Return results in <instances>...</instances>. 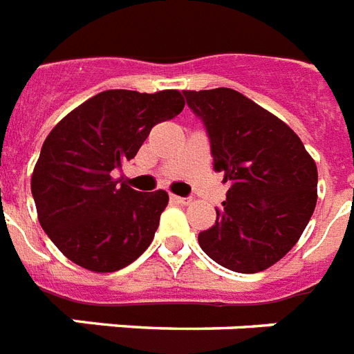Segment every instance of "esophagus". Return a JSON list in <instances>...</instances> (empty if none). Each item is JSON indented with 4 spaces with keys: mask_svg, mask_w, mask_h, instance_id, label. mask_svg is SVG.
Listing matches in <instances>:
<instances>
[{
    "mask_svg": "<svg viewBox=\"0 0 354 354\" xmlns=\"http://www.w3.org/2000/svg\"><path fill=\"white\" fill-rule=\"evenodd\" d=\"M169 199H171V203H175V205H188L190 203V199L188 197H180V195H169Z\"/></svg>",
    "mask_w": 354,
    "mask_h": 354,
    "instance_id": "obj_1",
    "label": "esophagus"
}]
</instances>
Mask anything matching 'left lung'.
<instances>
[{"mask_svg":"<svg viewBox=\"0 0 354 354\" xmlns=\"http://www.w3.org/2000/svg\"><path fill=\"white\" fill-rule=\"evenodd\" d=\"M183 93L228 185L216 225L199 234L201 248L234 272H261L298 243L315 212V159L283 120L239 91Z\"/></svg>","mask_w":354,"mask_h":354,"instance_id":"obj_1","label":"left lung"}]
</instances>
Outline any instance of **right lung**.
<instances>
[{
	"mask_svg": "<svg viewBox=\"0 0 354 354\" xmlns=\"http://www.w3.org/2000/svg\"><path fill=\"white\" fill-rule=\"evenodd\" d=\"M183 107L177 89H109L75 107L47 135L30 190L39 225L67 259L115 272L149 247L168 194H140L111 174L137 155L155 124Z\"/></svg>",
	"mask_w": 354,
	"mask_h": 354,
	"instance_id": "1",
	"label": "right lung"
}]
</instances>
